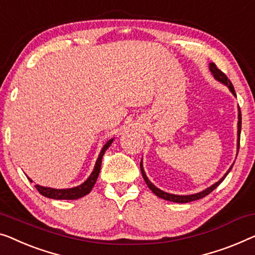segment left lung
Wrapping results in <instances>:
<instances>
[{
  "label": "left lung",
  "mask_w": 255,
  "mask_h": 255,
  "mask_svg": "<svg viewBox=\"0 0 255 255\" xmlns=\"http://www.w3.org/2000/svg\"><path fill=\"white\" fill-rule=\"evenodd\" d=\"M209 71L210 73H212L214 78H215L217 82H220L221 84L226 85V86L229 88V91L231 92L232 94L235 95L236 97V92H235V88L234 86H232V84L230 80L228 79V77L224 75V73L221 71V70H219L216 68V65L214 63H209ZM237 154H238V150H239V141H241V131H242V114H241V109H239L238 107V123H237ZM232 167H234V163L231 164V167L229 168V170L224 173V176L221 178L220 180H217V182L215 184H213L212 186L207 187V189H205L204 191L201 192H198V193H194V194H187V195H179V194H172V193H168V192H164L158 189V187H156L154 185V184L150 182V180L148 179V177L146 176V172L145 170H143V165H142V158H141V162H140V170H141V173H142V177H143V180H145L147 186L149 187V190L153 192V193L155 195H157L158 198L161 199H164V200H168V201H172V202H178V204H186V202H191V201H195V200H199V199L204 198L206 197V195H208L210 192H213L214 190L216 189L217 186L220 185L221 183L223 182L224 178H226L227 175L229 172H230V170L232 169Z\"/></svg>",
  "instance_id": "1"
}]
</instances>
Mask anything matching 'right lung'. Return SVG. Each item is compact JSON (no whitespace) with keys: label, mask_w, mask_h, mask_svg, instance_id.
<instances>
[{"label":"right lung","mask_w":255,"mask_h":255,"mask_svg":"<svg viewBox=\"0 0 255 255\" xmlns=\"http://www.w3.org/2000/svg\"><path fill=\"white\" fill-rule=\"evenodd\" d=\"M113 141H114V138L108 140V141L105 143V146L102 147L100 154H99L97 162H95L93 171L91 172V175L88 176V178L85 180L84 183L80 184V185L71 187V189H53V187L41 186V185H38V184H36L35 185L36 190H38L39 193L42 194L43 197L49 198V199H56V200H76V199L85 197V195L90 193L92 189H93L94 184H95V182H97V179L99 177V173H100L103 154H105L106 150L109 148V146L112 145ZM27 178H28V180L33 182L29 177H27Z\"/></svg>","instance_id":"add662e5"}]
</instances>
